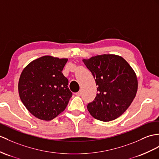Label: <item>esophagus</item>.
<instances>
[{"mask_svg": "<svg viewBox=\"0 0 159 159\" xmlns=\"http://www.w3.org/2000/svg\"><path fill=\"white\" fill-rule=\"evenodd\" d=\"M75 95H76V96H81V95H82V92L79 91L78 92H76V93H75Z\"/></svg>", "mask_w": 159, "mask_h": 159, "instance_id": "1", "label": "esophagus"}]
</instances>
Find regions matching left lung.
Returning a JSON list of instances; mask_svg holds the SVG:
<instances>
[{"label":"left lung","instance_id":"left-lung-1","mask_svg":"<svg viewBox=\"0 0 159 159\" xmlns=\"http://www.w3.org/2000/svg\"><path fill=\"white\" fill-rule=\"evenodd\" d=\"M98 86L96 98L87 109L93 117L110 121L128 109L138 90V80L134 69L123 57L104 55L83 59Z\"/></svg>","mask_w":159,"mask_h":159}]
</instances>
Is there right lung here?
Masks as SVG:
<instances>
[{
  "label": "right lung",
  "mask_w": 159,
  "mask_h": 159,
  "mask_svg": "<svg viewBox=\"0 0 159 159\" xmlns=\"http://www.w3.org/2000/svg\"><path fill=\"white\" fill-rule=\"evenodd\" d=\"M67 60L43 56L32 61L22 71L18 84L19 97L34 117L50 121L67 106L72 92L62 73Z\"/></svg>",
  "instance_id": "right-lung-1"
}]
</instances>
